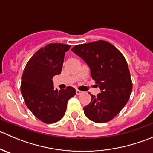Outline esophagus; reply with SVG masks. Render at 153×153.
Here are the masks:
<instances>
[{
  "instance_id": "34e87169",
  "label": "esophagus",
  "mask_w": 153,
  "mask_h": 153,
  "mask_svg": "<svg viewBox=\"0 0 153 153\" xmlns=\"http://www.w3.org/2000/svg\"><path fill=\"white\" fill-rule=\"evenodd\" d=\"M82 92H83L82 91H80V90H78V89H76V95H81Z\"/></svg>"
}]
</instances>
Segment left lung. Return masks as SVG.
Masks as SVG:
<instances>
[{
	"label": "left lung",
	"mask_w": 153,
	"mask_h": 153,
	"mask_svg": "<svg viewBox=\"0 0 153 153\" xmlns=\"http://www.w3.org/2000/svg\"><path fill=\"white\" fill-rule=\"evenodd\" d=\"M72 51L89 66L91 76L101 92L91 95L84 106V114L96 123H105L115 118L124 107L132 92V84L124 55L110 43L94 41L76 45Z\"/></svg>",
	"instance_id": "left-lung-1"
}]
</instances>
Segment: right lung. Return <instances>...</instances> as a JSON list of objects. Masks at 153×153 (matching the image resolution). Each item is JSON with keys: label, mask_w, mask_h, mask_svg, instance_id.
I'll return each instance as SVG.
<instances>
[{"label": "right lung", "mask_w": 153, "mask_h": 153, "mask_svg": "<svg viewBox=\"0 0 153 153\" xmlns=\"http://www.w3.org/2000/svg\"><path fill=\"white\" fill-rule=\"evenodd\" d=\"M70 45L53 43L37 51L24 68L21 91L26 105L36 118L47 124L61 120L67 101L75 95V89H54L52 78L61 74L65 52Z\"/></svg>", "instance_id": "right-lung-1"}]
</instances>
